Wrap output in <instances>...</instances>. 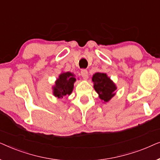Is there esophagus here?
Wrapping results in <instances>:
<instances>
[{
  "label": "esophagus",
  "mask_w": 160,
  "mask_h": 160,
  "mask_svg": "<svg viewBox=\"0 0 160 160\" xmlns=\"http://www.w3.org/2000/svg\"><path fill=\"white\" fill-rule=\"evenodd\" d=\"M81 75L85 79H87V78H88V71H87V69H82V71H81Z\"/></svg>",
  "instance_id": "esophagus-1"
}]
</instances>
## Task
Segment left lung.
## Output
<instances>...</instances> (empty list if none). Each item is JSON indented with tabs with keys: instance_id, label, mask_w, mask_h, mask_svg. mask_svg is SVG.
I'll list each match as a JSON object with an SVG mask.
<instances>
[{
	"instance_id": "8db88e82",
	"label": "left lung",
	"mask_w": 160,
	"mask_h": 160,
	"mask_svg": "<svg viewBox=\"0 0 160 160\" xmlns=\"http://www.w3.org/2000/svg\"><path fill=\"white\" fill-rule=\"evenodd\" d=\"M94 88L99 94L100 98L105 102H108L115 95L117 89L115 84L111 82L106 73H96L92 77Z\"/></svg>"
}]
</instances>
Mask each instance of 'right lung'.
Returning <instances> with one entry per match:
<instances>
[{
	"label": "right lung",
	"mask_w": 160,
	"mask_h": 160,
	"mask_svg": "<svg viewBox=\"0 0 160 160\" xmlns=\"http://www.w3.org/2000/svg\"><path fill=\"white\" fill-rule=\"evenodd\" d=\"M76 78L73 74L70 72L63 73L60 75L54 87V95L58 98H62L66 95H71L73 89V83Z\"/></svg>",
	"instance_id": "right-lung-1"
}]
</instances>
